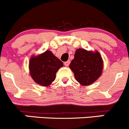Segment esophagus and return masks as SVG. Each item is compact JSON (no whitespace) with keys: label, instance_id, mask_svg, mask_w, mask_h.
Masks as SVG:
<instances>
[{"label":"esophagus","instance_id":"obj_1","mask_svg":"<svg viewBox=\"0 0 129 129\" xmlns=\"http://www.w3.org/2000/svg\"><path fill=\"white\" fill-rule=\"evenodd\" d=\"M70 61H67L64 62V64L65 66H69V64H70Z\"/></svg>","mask_w":129,"mask_h":129}]
</instances>
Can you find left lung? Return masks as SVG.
<instances>
[{"instance_id": "left-lung-1", "label": "left lung", "mask_w": 129, "mask_h": 129, "mask_svg": "<svg viewBox=\"0 0 129 129\" xmlns=\"http://www.w3.org/2000/svg\"><path fill=\"white\" fill-rule=\"evenodd\" d=\"M103 60L100 53L78 49L69 67L75 75V79L83 86L91 85L102 73Z\"/></svg>"}]
</instances>
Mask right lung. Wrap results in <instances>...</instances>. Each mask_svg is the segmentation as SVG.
<instances>
[{"label": "right lung", "mask_w": 129, "mask_h": 129, "mask_svg": "<svg viewBox=\"0 0 129 129\" xmlns=\"http://www.w3.org/2000/svg\"><path fill=\"white\" fill-rule=\"evenodd\" d=\"M63 63L50 51L38 56H33L29 61V68L32 78L36 83L48 86L54 81L56 73Z\"/></svg>", "instance_id": "right-lung-1"}]
</instances>
